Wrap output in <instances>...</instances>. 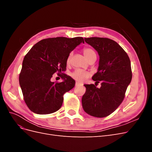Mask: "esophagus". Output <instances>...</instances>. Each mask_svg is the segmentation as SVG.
<instances>
[{"label":"esophagus","instance_id":"obj_1","mask_svg":"<svg viewBox=\"0 0 152 152\" xmlns=\"http://www.w3.org/2000/svg\"><path fill=\"white\" fill-rule=\"evenodd\" d=\"M75 86H82V84H80V83H79V82H76V83H75Z\"/></svg>","mask_w":152,"mask_h":152}]
</instances>
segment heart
<instances>
[{"label": "heart", "instance_id": "1", "mask_svg": "<svg viewBox=\"0 0 152 152\" xmlns=\"http://www.w3.org/2000/svg\"><path fill=\"white\" fill-rule=\"evenodd\" d=\"M83 53L84 54L86 59H88V61L90 60L91 58H96V54L94 50L89 48H86L83 49ZM72 53H70L68 55L67 58V63H69L70 61L71 58L72 56ZM91 75V73L88 72L80 70V69H76L75 70L73 71L71 73V77L73 79H75L77 81L79 82H83L86 79H87Z\"/></svg>", "mask_w": 152, "mask_h": 152}]
</instances>
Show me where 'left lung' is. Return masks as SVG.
<instances>
[{
  "instance_id": "obj_1",
  "label": "left lung",
  "mask_w": 152,
  "mask_h": 152,
  "mask_svg": "<svg viewBox=\"0 0 152 152\" xmlns=\"http://www.w3.org/2000/svg\"><path fill=\"white\" fill-rule=\"evenodd\" d=\"M85 42L97 50L99 56L98 72L92 77L99 83L85 84L86 91L82 96L84 111L91 116L103 118L112 113L125 97L127 86L132 79L130 59L115 41L108 38H85Z\"/></svg>"
}]
</instances>
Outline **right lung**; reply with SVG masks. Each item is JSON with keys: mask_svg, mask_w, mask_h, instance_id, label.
<instances>
[{"mask_svg": "<svg viewBox=\"0 0 152 152\" xmlns=\"http://www.w3.org/2000/svg\"><path fill=\"white\" fill-rule=\"evenodd\" d=\"M81 42L84 41L80 37L45 39L25 55L19 82L25 102L31 112L49 114L61 108L64 94L74 87L75 81L59 72L66 70L68 55ZM56 72L63 82L51 81Z\"/></svg>", "mask_w": 152, "mask_h": 152, "instance_id": "right-lung-1", "label": "right lung"}]
</instances>
